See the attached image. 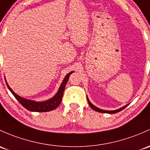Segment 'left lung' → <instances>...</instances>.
Here are the masks:
<instances>
[{
    "label": "left lung",
    "instance_id": "left-lung-1",
    "mask_svg": "<svg viewBox=\"0 0 150 150\" xmlns=\"http://www.w3.org/2000/svg\"><path fill=\"white\" fill-rule=\"evenodd\" d=\"M87 100H88V104H89V105L91 106V108H92V109H93L94 111H97V112H100V113H116L117 112H119V111H121V110H123L124 108H125L127 106V105H129V104H127V105H124V106L121 107V108H119V109H116V110H113V111H106V110H103V109H100V108H98V107L95 106V105H93V104L91 103V102L90 101L89 99H88V96H87Z\"/></svg>",
    "mask_w": 150,
    "mask_h": 150
}]
</instances>
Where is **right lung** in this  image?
Listing matches in <instances>:
<instances>
[{
	"label": "right lung",
	"mask_w": 150,
	"mask_h": 150,
	"mask_svg": "<svg viewBox=\"0 0 150 150\" xmlns=\"http://www.w3.org/2000/svg\"><path fill=\"white\" fill-rule=\"evenodd\" d=\"M72 72H74L73 71H71L68 74L66 75V76L64 77V80H62V83H61L57 93L52 98L45 100V101H35V100L24 98L21 97V96L17 95L11 88H10V86H8L6 80L5 79V80H6V85H7L8 88L10 90L11 93L24 108H26V109L29 110L30 111H34V112H47V111L54 110L55 108H57L59 106L61 101H62L64 88H65L66 84H67V81H68L70 75Z\"/></svg>",
	"instance_id": "1"
}]
</instances>
